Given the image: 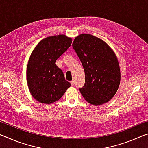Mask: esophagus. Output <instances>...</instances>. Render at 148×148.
Masks as SVG:
<instances>
[{"label":"esophagus","instance_id":"34e87169","mask_svg":"<svg viewBox=\"0 0 148 148\" xmlns=\"http://www.w3.org/2000/svg\"><path fill=\"white\" fill-rule=\"evenodd\" d=\"M71 85H72V86H73L74 85V82L73 81V80H72V81H71Z\"/></svg>","mask_w":148,"mask_h":148}]
</instances>
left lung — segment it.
I'll list each match as a JSON object with an SVG mask.
<instances>
[{
	"label": "left lung",
	"instance_id": "1",
	"mask_svg": "<svg viewBox=\"0 0 148 148\" xmlns=\"http://www.w3.org/2000/svg\"><path fill=\"white\" fill-rule=\"evenodd\" d=\"M72 47L86 75L84 86L79 88L82 96L96 106L106 103L116 93L121 80L116 54L104 41L89 34L76 37Z\"/></svg>",
	"mask_w": 148,
	"mask_h": 148
}]
</instances>
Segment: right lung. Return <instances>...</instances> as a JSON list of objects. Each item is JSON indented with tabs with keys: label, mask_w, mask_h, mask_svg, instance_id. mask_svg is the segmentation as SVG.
I'll return each mask as SVG.
<instances>
[{
	"label": "right lung",
	"mask_w": 148,
	"mask_h": 148,
	"mask_svg": "<svg viewBox=\"0 0 148 148\" xmlns=\"http://www.w3.org/2000/svg\"><path fill=\"white\" fill-rule=\"evenodd\" d=\"M64 34L49 36L35 47L27 64V81L33 98L42 104H51L61 98L71 84L56 64L72 44Z\"/></svg>",
	"instance_id": "obj_1"
}]
</instances>
